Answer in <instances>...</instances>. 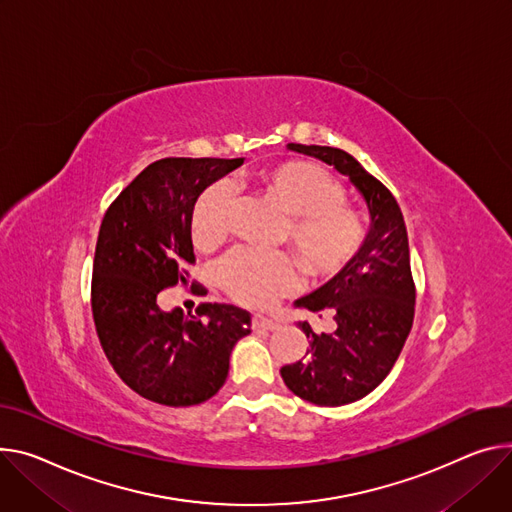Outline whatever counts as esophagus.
I'll use <instances>...</instances> for the list:
<instances>
[{
    "label": "esophagus",
    "mask_w": 512,
    "mask_h": 512,
    "mask_svg": "<svg viewBox=\"0 0 512 512\" xmlns=\"http://www.w3.org/2000/svg\"><path fill=\"white\" fill-rule=\"evenodd\" d=\"M280 320L275 318H267L263 314H255L253 316V329H261V331H280Z\"/></svg>",
    "instance_id": "esophagus-1"
}]
</instances>
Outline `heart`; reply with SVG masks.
<instances>
[{"mask_svg": "<svg viewBox=\"0 0 512 512\" xmlns=\"http://www.w3.org/2000/svg\"><path fill=\"white\" fill-rule=\"evenodd\" d=\"M261 192L290 216L288 243L310 273H335L359 247V224L343 208L345 188L329 171L306 161L267 169ZM235 194L218 181L200 196L192 212V237L198 249L218 247L230 230ZM224 290L241 304L267 306L296 284V269L282 255L235 253L218 267Z\"/></svg>", "mask_w": 512, "mask_h": 512, "instance_id": "heart-1", "label": "heart"}]
</instances>
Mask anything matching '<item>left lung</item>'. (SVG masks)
<instances>
[{"label": "left lung", "instance_id": "left-lung-1", "mask_svg": "<svg viewBox=\"0 0 512 512\" xmlns=\"http://www.w3.org/2000/svg\"><path fill=\"white\" fill-rule=\"evenodd\" d=\"M347 175L367 204L369 228L359 251L318 290L296 300L310 312L333 310L337 329L316 335L304 320L306 357L284 365L286 386L318 406L351 404L376 390L394 367L414 318V282L404 216L382 181L333 147L288 145Z\"/></svg>", "mask_w": 512, "mask_h": 512}]
</instances>
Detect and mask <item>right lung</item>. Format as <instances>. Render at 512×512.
<instances>
[{
	"label": "right lung",
	"instance_id": "1",
	"mask_svg": "<svg viewBox=\"0 0 512 512\" xmlns=\"http://www.w3.org/2000/svg\"><path fill=\"white\" fill-rule=\"evenodd\" d=\"M243 161H155L102 220L91 277L96 331L120 380L151 402L194 406L212 398L226 382L232 347L251 333V314L237 306L202 304L185 316L157 304L165 288L188 284L200 194Z\"/></svg>",
	"mask_w": 512,
	"mask_h": 512
}]
</instances>
